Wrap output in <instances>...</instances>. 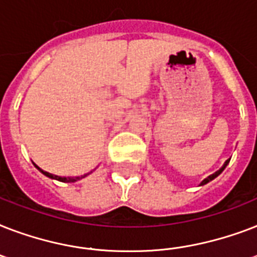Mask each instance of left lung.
Listing matches in <instances>:
<instances>
[{"instance_id": "left-lung-1", "label": "left lung", "mask_w": 257, "mask_h": 257, "mask_svg": "<svg viewBox=\"0 0 257 257\" xmlns=\"http://www.w3.org/2000/svg\"><path fill=\"white\" fill-rule=\"evenodd\" d=\"M228 163H229V160L225 161V163H224L223 167H221V168H220L219 171H216L215 173H212V175L208 176L207 179H204L203 181H201V183H200V185H205V184H207V183H209V181H212V180H213V179H216V177H217V176H219L220 173H221V172L224 171V169H225V167H227V165H228Z\"/></svg>"}]
</instances>
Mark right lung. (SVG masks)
I'll return each instance as SVG.
<instances>
[{
  "instance_id": "obj_1",
  "label": "right lung",
  "mask_w": 257,
  "mask_h": 257,
  "mask_svg": "<svg viewBox=\"0 0 257 257\" xmlns=\"http://www.w3.org/2000/svg\"><path fill=\"white\" fill-rule=\"evenodd\" d=\"M34 167H36L38 171L41 172L42 175H45L46 177H49V179H53V180H57V181H61V183H74V181H78V180L84 179V177H86V176L89 175V173H86V175L77 176V177H62V176H56V175H52V173H49V172L42 171V169L36 164H34Z\"/></svg>"
}]
</instances>
